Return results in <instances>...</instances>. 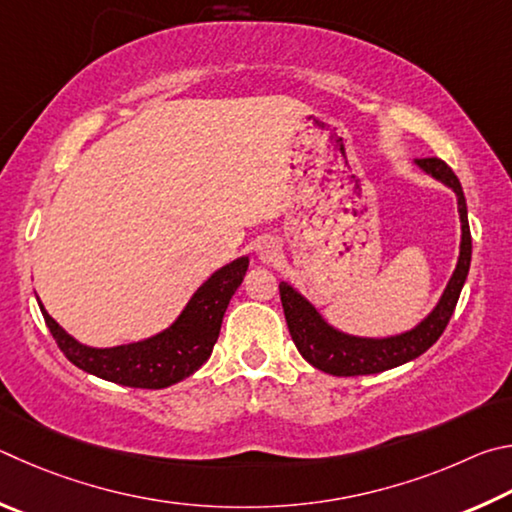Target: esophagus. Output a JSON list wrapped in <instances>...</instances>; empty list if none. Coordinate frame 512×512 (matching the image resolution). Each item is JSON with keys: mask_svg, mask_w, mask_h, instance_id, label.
<instances>
[{"mask_svg": "<svg viewBox=\"0 0 512 512\" xmlns=\"http://www.w3.org/2000/svg\"><path fill=\"white\" fill-rule=\"evenodd\" d=\"M258 258H261L263 263H274L276 258H279V254H281V247H279V242H276L274 238H265V240H261L258 242Z\"/></svg>", "mask_w": 512, "mask_h": 512, "instance_id": "obj_1", "label": "esophagus"}]
</instances>
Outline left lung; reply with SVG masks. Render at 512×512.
I'll return each mask as SVG.
<instances>
[{"label":"left lung","instance_id":"1","mask_svg":"<svg viewBox=\"0 0 512 512\" xmlns=\"http://www.w3.org/2000/svg\"><path fill=\"white\" fill-rule=\"evenodd\" d=\"M418 166L427 170L432 177L441 179V182L450 186L456 197H459L463 236L461 256L459 263H456L452 279L447 283L438 306L423 324L409 330L405 335L389 339H362L339 333V330L330 328L326 321L319 317V312L312 308L299 292H294L288 283H279L281 303L292 342L297 344L299 353L319 371L337 375V378H351V375H369L393 369V366L411 362L416 360L418 355H423L429 346L436 344V339L443 335V330L450 324L456 301H459L463 283L468 279L470 272L472 236L468 224V206H465V195L459 177L454 175V170L447 166L443 159H418Z\"/></svg>","mask_w":512,"mask_h":512}]
</instances>
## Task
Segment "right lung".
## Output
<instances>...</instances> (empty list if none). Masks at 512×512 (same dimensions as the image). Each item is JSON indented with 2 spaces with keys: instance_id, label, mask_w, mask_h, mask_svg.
I'll list each match as a JSON object with an SVG mask.
<instances>
[{
  "instance_id": "obj_1",
  "label": "right lung",
  "mask_w": 512,
  "mask_h": 512,
  "mask_svg": "<svg viewBox=\"0 0 512 512\" xmlns=\"http://www.w3.org/2000/svg\"><path fill=\"white\" fill-rule=\"evenodd\" d=\"M247 267V256L224 265L193 294L173 326L146 342L128 346L89 348L78 344L49 317L42 303L40 310L58 348L78 369L123 387L164 389L193 375L209 360L218 342L224 310L245 279Z\"/></svg>"
}]
</instances>
